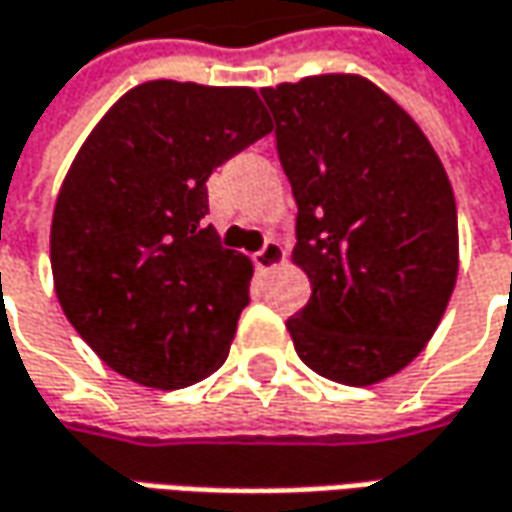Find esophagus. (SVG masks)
<instances>
[{"label":"esophagus","instance_id":"obj_1","mask_svg":"<svg viewBox=\"0 0 512 512\" xmlns=\"http://www.w3.org/2000/svg\"><path fill=\"white\" fill-rule=\"evenodd\" d=\"M283 260H286V252H283V246L277 240H266V246L255 255L260 272H274L277 266H283Z\"/></svg>","mask_w":512,"mask_h":512}]
</instances>
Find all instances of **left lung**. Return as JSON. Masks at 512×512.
I'll return each mask as SVG.
<instances>
[{"label": "left lung", "instance_id": "left-lung-1", "mask_svg": "<svg viewBox=\"0 0 512 512\" xmlns=\"http://www.w3.org/2000/svg\"><path fill=\"white\" fill-rule=\"evenodd\" d=\"M297 201L291 263L311 283L289 317L297 357L377 385L419 357L459 274L456 198L431 141L374 81L323 73L260 90Z\"/></svg>", "mask_w": 512, "mask_h": 512}]
</instances>
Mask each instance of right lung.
I'll return each instance as SVG.
<instances>
[{
	"instance_id": "1",
	"label": "right lung",
	"mask_w": 512,
	"mask_h": 512,
	"mask_svg": "<svg viewBox=\"0 0 512 512\" xmlns=\"http://www.w3.org/2000/svg\"><path fill=\"white\" fill-rule=\"evenodd\" d=\"M272 130L252 87L158 79L81 144L50 223L53 289L115 374L175 391L226 362L255 266L203 223L206 181Z\"/></svg>"
}]
</instances>
